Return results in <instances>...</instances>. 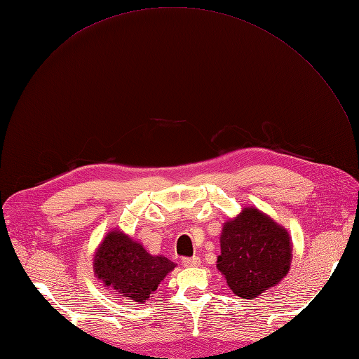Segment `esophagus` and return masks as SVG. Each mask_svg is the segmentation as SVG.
Returning a JSON list of instances; mask_svg holds the SVG:
<instances>
[{
	"instance_id": "esophagus-1",
	"label": "esophagus",
	"mask_w": 359,
	"mask_h": 359,
	"mask_svg": "<svg viewBox=\"0 0 359 359\" xmlns=\"http://www.w3.org/2000/svg\"><path fill=\"white\" fill-rule=\"evenodd\" d=\"M182 263L184 266L187 268H195V266H201V259L198 256H194V257H184L182 260Z\"/></svg>"
}]
</instances>
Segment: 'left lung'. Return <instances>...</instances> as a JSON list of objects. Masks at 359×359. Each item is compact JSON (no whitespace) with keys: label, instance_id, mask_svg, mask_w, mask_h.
Returning a JSON list of instances; mask_svg holds the SVG:
<instances>
[{"label":"left lung","instance_id":"8db88e82","mask_svg":"<svg viewBox=\"0 0 359 359\" xmlns=\"http://www.w3.org/2000/svg\"><path fill=\"white\" fill-rule=\"evenodd\" d=\"M219 246L217 269L240 298L259 297L290 272L292 240L288 230L255 206H246L224 222Z\"/></svg>","mask_w":359,"mask_h":359}]
</instances>
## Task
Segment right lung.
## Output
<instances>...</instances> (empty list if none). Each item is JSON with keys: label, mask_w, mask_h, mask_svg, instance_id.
I'll return each mask as SVG.
<instances>
[{"label": "right lung", "mask_w": 359, "mask_h": 359, "mask_svg": "<svg viewBox=\"0 0 359 359\" xmlns=\"http://www.w3.org/2000/svg\"><path fill=\"white\" fill-rule=\"evenodd\" d=\"M175 268V262L148 253L121 229L110 230L93 256L94 275L103 285L137 304L145 303Z\"/></svg>", "instance_id": "right-lung-1"}]
</instances>
